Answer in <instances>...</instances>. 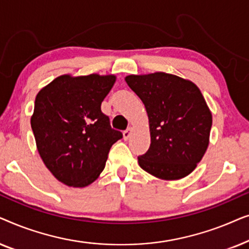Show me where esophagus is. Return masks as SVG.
I'll use <instances>...</instances> for the list:
<instances>
[{
    "label": "esophagus",
    "mask_w": 249,
    "mask_h": 249,
    "mask_svg": "<svg viewBox=\"0 0 249 249\" xmlns=\"http://www.w3.org/2000/svg\"><path fill=\"white\" fill-rule=\"evenodd\" d=\"M131 132H132V128L131 127H129L127 130L124 131V141H128V139L130 138Z\"/></svg>",
    "instance_id": "1"
}]
</instances>
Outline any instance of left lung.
<instances>
[{
    "instance_id": "left-lung-1",
    "label": "left lung",
    "mask_w": 249,
    "mask_h": 249,
    "mask_svg": "<svg viewBox=\"0 0 249 249\" xmlns=\"http://www.w3.org/2000/svg\"><path fill=\"white\" fill-rule=\"evenodd\" d=\"M125 83L148 115L151 146L138 156L141 168L163 180L185 178L205 154L212 127V113L199 88L165 72L130 74Z\"/></svg>"
}]
</instances>
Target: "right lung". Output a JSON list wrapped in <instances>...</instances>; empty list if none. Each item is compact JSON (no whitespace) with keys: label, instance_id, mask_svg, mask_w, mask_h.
<instances>
[{"label":"right lung","instance_id":"right-lung-1","mask_svg":"<svg viewBox=\"0 0 249 249\" xmlns=\"http://www.w3.org/2000/svg\"><path fill=\"white\" fill-rule=\"evenodd\" d=\"M115 76L63 74L39 90L30 119L37 149L51 173L69 187H86L104 170L111 146L122 138L101 104Z\"/></svg>","mask_w":249,"mask_h":249}]
</instances>
